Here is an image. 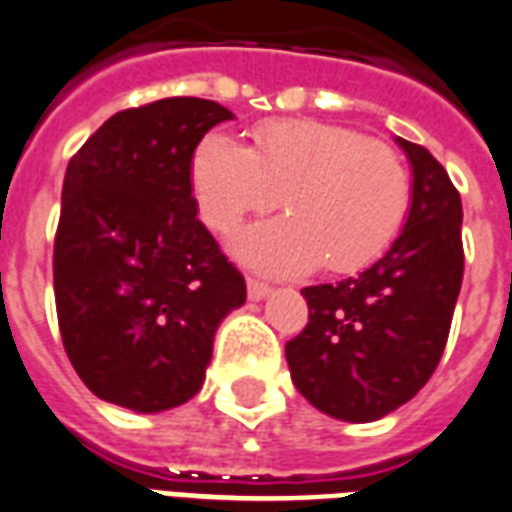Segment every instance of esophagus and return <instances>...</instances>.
<instances>
[{"label":"esophagus","instance_id":"esophagus-1","mask_svg":"<svg viewBox=\"0 0 512 512\" xmlns=\"http://www.w3.org/2000/svg\"><path fill=\"white\" fill-rule=\"evenodd\" d=\"M247 292H249V300H265L271 295V287L260 279H247Z\"/></svg>","mask_w":512,"mask_h":512}]
</instances>
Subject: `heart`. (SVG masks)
<instances>
[{
	"instance_id": "b5f03b06",
	"label": "heart",
	"mask_w": 512,
	"mask_h": 512,
	"mask_svg": "<svg viewBox=\"0 0 512 512\" xmlns=\"http://www.w3.org/2000/svg\"><path fill=\"white\" fill-rule=\"evenodd\" d=\"M195 201L217 230L279 201L284 217L241 230L233 249L244 263L300 273L360 271L384 252L408 212V174L386 144L319 120H276L252 144L206 136L193 155Z\"/></svg>"
}]
</instances>
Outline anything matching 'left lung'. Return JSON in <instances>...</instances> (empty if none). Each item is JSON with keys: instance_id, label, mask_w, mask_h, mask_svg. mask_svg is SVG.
I'll return each mask as SVG.
<instances>
[{"instance_id": "8db88e82", "label": "left lung", "mask_w": 512, "mask_h": 512, "mask_svg": "<svg viewBox=\"0 0 512 512\" xmlns=\"http://www.w3.org/2000/svg\"><path fill=\"white\" fill-rule=\"evenodd\" d=\"M411 163L403 230L376 263L306 287V330L287 343L298 392L341 421L384 419L429 381L462 290V198L429 150L397 136Z\"/></svg>"}]
</instances>
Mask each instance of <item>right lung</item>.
<instances>
[{"label":"right lung","instance_id":"1","mask_svg":"<svg viewBox=\"0 0 512 512\" xmlns=\"http://www.w3.org/2000/svg\"><path fill=\"white\" fill-rule=\"evenodd\" d=\"M233 120L217 101L117 112L66 166L53 249L69 362L93 395L136 413L187 403L204 386L214 333L247 284L198 220L193 155Z\"/></svg>","mask_w":512,"mask_h":512}]
</instances>
